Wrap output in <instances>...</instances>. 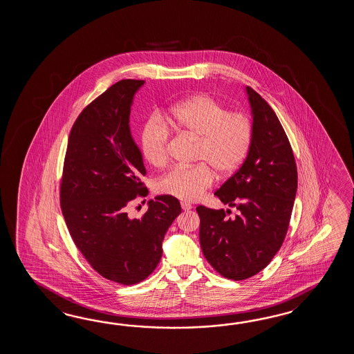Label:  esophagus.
<instances>
[{"mask_svg": "<svg viewBox=\"0 0 354 354\" xmlns=\"http://www.w3.org/2000/svg\"><path fill=\"white\" fill-rule=\"evenodd\" d=\"M180 207H182L185 211H188L192 209V205L188 203H180Z\"/></svg>", "mask_w": 354, "mask_h": 354, "instance_id": "1", "label": "esophagus"}]
</instances>
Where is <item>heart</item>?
Instances as JSON below:
<instances>
[{
	"instance_id": "heart-1",
	"label": "heart",
	"mask_w": 354,
	"mask_h": 354,
	"mask_svg": "<svg viewBox=\"0 0 354 354\" xmlns=\"http://www.w3.org/2000/svg\"><path fill=\"white\" fill-rule=\"evenodd\" d=\"M167 124L183 136L198 139L197 166L176 167L157 182L160 195L185 203L198 200L215 180L212 169L221 176L232 174L248 157L253 142V124L248 115L230 111L209 95H196L180 102L166 116ZM169 130L158 118L144 124L140 149L153 167H163L169 159Z\"/></svg>"
}]
</instances>
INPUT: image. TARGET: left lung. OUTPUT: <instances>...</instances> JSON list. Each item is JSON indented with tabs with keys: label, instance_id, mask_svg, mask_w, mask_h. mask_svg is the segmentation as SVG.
Segmentation results:
<instances>
[{
	"label": "left lung",
	"instance_id": "8db88e82",
	"mask_svg": "<svg viewBox=\"0 0 354 354\" xmlns=\"http://www.w3.org/2000/svg\"><path fill=\"white\" fill-rule=\"evenodd\" d=\"M253 142L241 168L215 192L232 211L197 206L200 244L221 276L247 279L266 268L285 241L297 191L294 151L277 115L247 86Z\"/></svg>",
	"mask_w": 354,
	"mask_h": 354
}]
</instances>
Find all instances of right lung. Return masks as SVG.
Listing matches in <instances>:
<instances>
[{"label": "right lung", "mask_w": 354, "mask_h": 354, "mask_svg": "<svg viewBox=\"0 0 354 354\" xmlns=\"http://www.w3.org/2000/svg\"><path fill=\"white\" fill-rule=\"evenodd\" d=\"M143 84L121 80L83 109L68 138L60 180V209L75 247L102 277L127 286L156 270L167 230L182 211L177 198L162 195L142 218L129 216L136 197L148 195L129 127Z\"/></svg>", "instance_id": "obj_1"}]
</instances>
